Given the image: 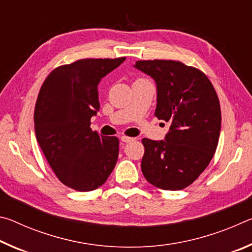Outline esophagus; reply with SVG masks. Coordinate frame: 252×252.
I'll list each match as a JSON object with an SVG mask.
<instances>
[{
	"mask_svg": "<svg viewBox=\"0 0 252 252\" xmlns=\"http://www.w3.org/2000/svg\"><path fill=\"white\" fill-rule=\"evenodd\" d=\"M121 141L122 142H131V141H133V138H130V136H126V135H122L121 136Z\"/></svg>",
	"mask_w": 252,
	"mask_h": 252,
	"instance_id": "esophagus-1",
	"label": "esophagus"
}]
</instances>
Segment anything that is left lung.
<instances>
[{"label":"left lung","mask_w":252,"mask_h":252,"mask_svg":"<svg viewBox=\"0 0 252 252\" xmlns=\"http://www.w3.org/2000/svg\"><path fill=\"white\" fill-rule=\"evenodd\" d=\"M134 66L155 79V116L170 122L165 141L142 139V173L160 189L182 190L215 156L221 129L219 97L201 70L181 61L140 60Z\"/></svg>","instance_id":"obj_1"}]
</instances>
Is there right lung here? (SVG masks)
Instances as JSON below:
<instances>
[{"mask_svg": "<svg viewBox=\"0 0 252 252\" xmlns=\"http://www.w3.org/2000/svg\"><path fill=\"white\" fill-rule=\"evenodd\" d=\"M126 58L81 59L60 65L46 76L34 109L36 140L63 185L92 191L116 167L119 139L90 127L100 109L97 84Z\"/></svg>", "mask_w": 252, "mask_h": 252, "instance_id": "add662e5", "label": "right lung"}]
</instances>
